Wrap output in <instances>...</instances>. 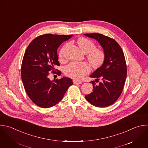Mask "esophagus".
Segmentation results:
<instances>
[{"mask_svg":"<svg viewBox=\"0 0 148 148\" xmlns=\"http://www.w3.org/2000/svg\"><path fill=\"white\" fill-rule=\"evenodd\" d=\"M73 83L74 84H82V82L80 81H78V80H73Z\"/></svg>","mask_w":148,"mask_h":148,"instance_id":"obj_1","label":"esophagus"}]
</instances>
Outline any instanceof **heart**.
<instances>
[{
  "mask_svg": "<svg viewBox=\"0 0 148 148\" xmlns=\"http://www.w3.org/2000/svg\"><path fill=\"white\" fill-rule=\"evenodd\" d=\"M77 44L80 50L85 54H87V59L93 68H98L103 63L105 54L101 49H95V44L90 40L80 38L77 40ZM68 45H64L59 53V58L63 59V53ZM90 71V67L86 63L73 62L69 64L65 68V74L68 77L75 79H80Z\"/></svg>",
  "mask_w": 148,
  "mask_h": 148,
  "instance_id": "obj_1",
  "label": "heart"
}]
</instances>
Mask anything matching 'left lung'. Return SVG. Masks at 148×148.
Instances as JSON below:
<instances>
[{
    "instance_id": "obj_1",
    "label": "left lung",
    "mask_w": 148,
    "mask_h": 148,
    "mask_svg": "<svg viewBox=\"0 0 148 148\" xmlns=\"http://www.w3.org/2000/svg\"><path fill=\"white\" fill-rule=\"evenodd\" d=\"M84 35L96 40L103 48L105 54L102 66L96 69L90 77L95 78L90 82L93 92L85 96L91 105L100 108L109 106L114 103L120 96L127 77V66L123 50L113 39L101 34H85Z\"/></svg>"
}]
</instances>
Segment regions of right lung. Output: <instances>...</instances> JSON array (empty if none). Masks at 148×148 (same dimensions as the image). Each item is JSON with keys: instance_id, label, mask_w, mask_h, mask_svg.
I'll return each instance as SVG.
<instances>
[{"instance_id": "1", "label": "right lung", "mask_w": 148, "mask_h": 148, "mask_svg": "<svg viewBox=\"0 0 148 148\" xmlns=\"http://www.w3.org/2000/svg\"><path fill=\"white\" fill-rule=\"evenodd\" d=\"M73 35H40L34 39L27 47L21 64V79L25 92L31 100L43 108H51L60 102L72 79L63 77L51 81L48 75L55 67L59 66L58 49ZM60 75L62 73L59 71Z\"/></svg>"}]
</instances>
